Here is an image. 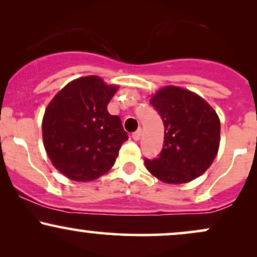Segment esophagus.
<instances>
[{
    "mask_svg": "<svg viewBox=\"0 0 257 257\" xmlns=\"http://www.w3.org/2000/svg\"><path fill=\"white\" fill-rule=\"evenodd\" d=\"M132 137H133V139H134L135 141H138L139 139L141 138V129H138L137 132H134V133H133V135H132Z\"/></svg>",
    "mask_w": 257,
    "mask_h": 257,
    "instance_id": "1",
    "label": "esophagus"
}]
</instances>
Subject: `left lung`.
Returning <instances> with one entry per match:
<instances>
[{
  "label": "left lung",
  "mask_w": 257,
  "mask_h": 257,
  "mask_svg": "<svg viewBox=\"0 0 257 257\" xmlns=\"http://www.w3.org/2000/svg\"><path fill=\"white\" fill-rule=\"evenodd\" d=\"M150 102L164 124L158 158L145 159L153 176L166 184H186L211 166L220 147V118L202 96L175 85L152 94Z\"/></svg>",
  "instance_id": "obj_1"
}]
</instances>
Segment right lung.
<instances>
[{"instance_id": "add662e5", "label": "right lung", "mask_w": 257, "mask_h": 257, "mask_svg": "<svg viewBox=\"0 0 257 257\" xmlns=\"http://www.w3.org/2000/svg\"><path fill=\"white\" fill-rule=\"evenodd\" d=\"M119 85L99 76L69 82L47 106L42 119L43 145L52 164L66 178L93 181L113 167L128 135L107 105Z\"/></svg>"}]
</instances>
